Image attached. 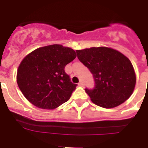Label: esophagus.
<instances>
[{
	"label": "esophagus",
	"instance_id": "34e87169",
	"mask_svg": "<svg viewBox=\"0 0 148 148\" xmlns=\"http://www.w3.org/2000/svg\"><path fill=\"white\" fill-rule=\"evenodd\" d=\"M78 85L80 86V87H84V83L82 82H79V83H78Z\"/></svg>",
	"mask_w": 148,
	"mask_h": 148
}]
</instances>
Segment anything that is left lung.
<instances>
[{
    "label": "left lung",
    "mask_w": 148,
    "mask_h": 148,
    "mask_svg": "<svg viewBox=\"0 0 148 148\" xmlns=\"http://www.w3.org/2000/svg\"><path fill=\"white\" fill-rule=\"evenodd\" d=\"M76 53L94 78V88L85 89L94 104L113 108L130 98L136 78L133 65L126 56L105 47L76 50Z\"/></svg>",
    "instance_id": "1"
}]
</instances>
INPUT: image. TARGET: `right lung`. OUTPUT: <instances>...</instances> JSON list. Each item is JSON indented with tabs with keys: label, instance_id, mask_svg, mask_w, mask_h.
Segmentation results:
<instances>
[{
	"label": "right lung",
	"instance_id": "1",
	"mask_svg": "<svg viewBox=\"0 0 148 148\" xmlns=\"http://www.w3.org/2000/svg\"><path fill=\"white\" fill-rule=\"evenodd\" d=\"M75 58L73 49L60 44L38 48L27 55L17 73V83L26 99L47 110L67 101L77 84L70 81L64 68Z\"/></svg>",
	"mask_w": 148,
	"mask_h": 148
}]
</instances>
